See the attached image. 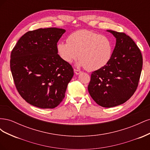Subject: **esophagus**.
Returning a JSON list of instances; mask_svg holds the SVG:
<instances>
[{
    "label": "esophagus",
    "mask_w": 150,
    "mask_h": 150,
    "mask_svg": "<svg viewBox=\"0 0 150 150\" xmlns=\"http://www.w3.org/2000/svg\"><path fill=\"white\" fill-rule=\"evenodd\" d=\"M74 72H75V74H77V75H78V74H79L81 73V71L80 70H78V69H74Z\"/></svg>",
    "instance_id": "obj_1"
}]
</instances>
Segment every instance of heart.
Masks as SVG:
<instances>
[{"label": "heart", "mask_w": 150, "mask_h": 150, "mask_svg": "<svg viewBox=\"0 0 150 150\" xmlns=\"http://www.w3.org/2000/svg\"><path fill=\"white\" fill-rule=\"evenodd\" d=\"M67 40L57 44L59 56L67 63H71L78 57V66L93 71L101 69L111 59L112 44L106 35L80 30L70 34Z\"/></svg>", "instance_id": "heart-1"}]
</instances>
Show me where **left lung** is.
<instances>
[{
	"instance_id": "left-lung-1",
	"label": "left lung",
	"mask_w": 150,
	"mask_h": 150,
	"mask_svg": "<svg viewBox=\"0 0 150 150\" xmlns=\"http://www.w3.org/2000/svg\"><path fill=\"white\" fill-rule=\"evenodd\" d=\"M116 38L110 61L92 72L88 91L99 106L112 108L123 104L137 89L143 66L142 53L125 33L107 30Z\"/></svg>"
}]
</instances>
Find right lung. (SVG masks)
<instances>
[{
	"instance_id": "obj_1",
	"label": "right lung",
	"mask_w": 150,
	"mask_h": 150,
	"mask_svg": "<svg viewBox=\"0 0 150 150\" xmlns=\"http://www.w3.org/2000/svg\"><path fill=\"white\" fill-rule=\"evenodd\" d=\"M66 32L56 28L29 31L18 40L11 55V70L18 92L31 105L57 106L74 75L71 64L57 54V43Z\"/></svg>"
}]
</instances>
